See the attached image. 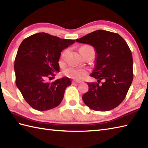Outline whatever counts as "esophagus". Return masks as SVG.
Wrapping results in <instances>:
<instances>
[{"label": "esophagus", "instance_id": "obj_1", "mask_svg": "<svg viewBox=\"0 0 148 148\" xmlns=\"http://www.w3.org/2000/svg\"><path fill=\"white\" fill-rule=\"evenodd\" d=\"M79 83H80V82H79V81H72V84H79Z\"/></svg>", "mask_w": 148, "mask_h": 148}]
</instances>
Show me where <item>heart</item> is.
Wrapping results in <instances>:
<instances>
[{"label":"heart","mask_w":148,"mask_h":148,"mask_svg":"<svg viewBox=\"0 0 148 148\" xmlns=\"http://www.w3.org/2000/svg\"><path fill=\"white\" fill-rule=\"evenodd\" d=\"M92 48L89 46H84L83 47L80 48L79 49L82 48ZM65 55V52H64L62 55V58H64ZM63 74H64V76L66 77L71 78V79H73L75 80H81L83 78L87 75L88 71L87 70L84 69H81V68H75V67H67L65 69V70L63 72Z\"/></svg>","instance_id":"heart-1"}]
</instances>
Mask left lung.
Returning <instances> with one entry per match:
<instances>
[{
	"label": "left lung",
	"mask_w": 148,
	"mask_h": 148,
	"mask_svg": "<svg viewBox=\"0 0 148 148\" xmlns=\"http://www.w3.org/2000/svg\"><path fill=\"white\" fill-rule=\"evenodd\" d=\"M76 41L92 46L95 64L90 76L99 83H87L89 90L83 95L84 103L94 111H108L123 102L133 80L132 55L126 41L116 33L98 30Z\"/></svg>",
	"instance_id": "1"
}]
</instances>
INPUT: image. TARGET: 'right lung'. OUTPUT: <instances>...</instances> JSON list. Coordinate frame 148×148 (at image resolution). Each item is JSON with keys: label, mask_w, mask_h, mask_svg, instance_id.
Listing matches in <instances>:
<instances>
[{"label": "right lung", "mask_w": 148, "mask_h": 148, "mask_svg": "<svg viewBox=\"0 0 148 148\" xmlns=\"http://www.w3.org/2000/svg\"><path fill=\"white\" fill-rule=\"evenodd\" d=\"M74 40L60 39L45 32L34 34L19 46L14 60L16 84L32 108L44 111L57 107L64 98L69 77L47 82L60 71L61 52Z\"/></svg>", "instance_id": "add662e5"}]
</instances>
